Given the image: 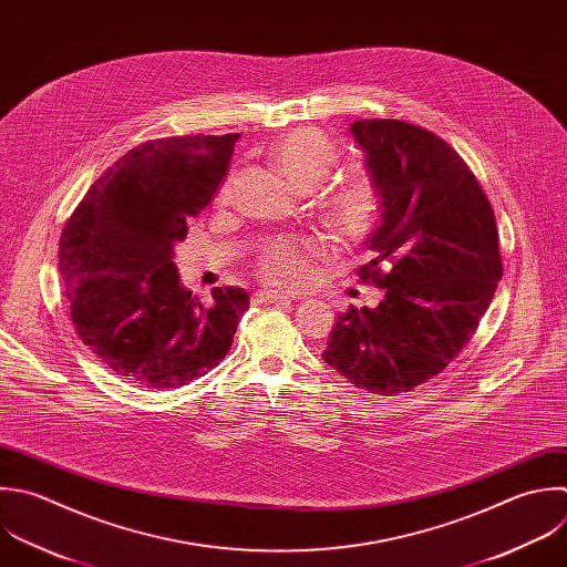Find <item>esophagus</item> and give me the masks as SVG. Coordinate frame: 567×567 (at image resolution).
Here are the masks:
<instances>
[{
  "label": "esophagus",
  "instance_id": "esophagus-1",
  "mask_svg": "<svg viewBox=\"0 0 567 567\" xmlns=\"http://www.w3.org/2000/svg\"><path fill=\"white\" fill-rule=\"evenodd\" d=\"M252 301L255 303H290L292 297L275 290H259V292H252Z\"/></svg>",
  "mask_w": 567,
  "mask_h": 567
}]
</instances>
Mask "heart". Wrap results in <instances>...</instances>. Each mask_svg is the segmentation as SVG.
<instances>
[{"mask_svg":"<svg viewBox=\"0 0 567 567\" xmlns=\"http://www.w3.org/2000/svg\"><path fill=\"white\" fill-rule=\"evenodd\" d=\"M266 157L290 188L308 193L337 166L339 148L323 131L299 126L277 137L266 148ZM230 195L233 177L221 184L219 202L226 204ZM317 210L323 226L337 241L354 246L374 233L383 215V193L368 175L341 177L321 188L317 195ZM323 255L326 250L315 241L277 239L261 250L257 259V275L270 286L301 288L312 275V261Z\"/></svg>","mask_w":567,"mask_h":567,"instance_id":"obj_1","label":"heart"}]
</instances>
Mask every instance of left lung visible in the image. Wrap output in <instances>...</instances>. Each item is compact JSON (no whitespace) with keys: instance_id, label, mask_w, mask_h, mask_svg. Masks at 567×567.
Returning <instances> with one entry per match:
<instances>
[{"instance_id":"8db88e82","label":"left lung","mask_w":567,"mask_h":567,"mask_svg":"<svg viewBox=\"0 0 567 567\" xmlns=\"http://www.w3.org/2000/svg\"><path fill=\"white\" fill-rule=\"evenodd\" d=\"M383 193L359 279L385 290L377 308L337 317L323 361L357 388L394 396L447 368L467 346L503 275L494 210L434 133L399 120L350 126Z\"/></svg>"}]
</instances>
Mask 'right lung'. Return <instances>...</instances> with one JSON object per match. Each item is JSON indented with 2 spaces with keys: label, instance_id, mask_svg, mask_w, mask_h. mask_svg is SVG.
Wrapping results in <instances>:
<instances>
[{
  "label": "right lung",
  "instance_id": "1",
  "mask_svg": "<svg viewBox=\"0 0 567 567\" xmlns=\"http://www.w3.org/2000/svg\"><path fill=\"white\" fill-rule=\"evenodd\" d=\"M237 133L146 142L89 188L60 239V272L80 339L140 388H179L230 350L246 290L213 303L179 284L177 241L221 184Z\"/></svg>",
  "mask_w": 567,
  "mask_h": 567
}]
</instances>
